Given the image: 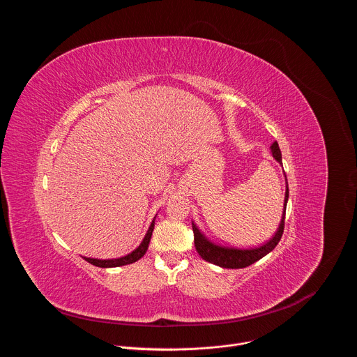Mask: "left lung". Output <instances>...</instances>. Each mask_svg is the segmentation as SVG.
<instances>
[{
  "mask_svg": "<svg viewBox=\"0 0 357 357\" xmlns=\"http://www.w3.org/2000/svg\"><path fill=\"white\" fill-rule=\"evenodd\" d=\"M271 152H273V157L275 158V161L282 164L281 151H280V146H278L277 141L273 142ZM285 179H287V176H285ZM288 195H289V192H288V182H287L285 199H284V212H282L280 226H278L274 237L270 238L266 244H263L260 247L236 248V247H226V245L216 244V243L211 241L205 234H203L197 229V226L192 222V229H193V236H195V247H196V251L199 252V256L203 260H206L212 264H216V266L223 267V268H231V270L233 268L248 267L256 261H259L260 259H263L264 256H267L270 251H273L275 248V245L278 244V241L281 240V236L284 233V222H285V209H287Z\"/></svg>",
  "mask_w": 357,
  "mask_h": 357,
  "instance_id": "8db88e82",
  "label": "left lung"
}]
</instances>
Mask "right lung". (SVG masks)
Returning <instances> with one entry per match:
<instances>
[{
    "label": "right lung",
    "instance_id": "add662e5",
    "mask_svg": "<svg viewBox=\"0 0 357 357\" xmlns=\"http://www.w3.org/2000/svg\"><path fill=\"white\" fill-rule=\"evenodd\" d=\"M154 225H155V218L154 220H152L144 240L141 241V244L134 250L131 251L130 254H127V256L124 257H120V259H112V260H98V259H90V257H83L87 263L96 266V267H101V268H112V267H120V266H127V264H132L135 261H138L144 254L148 250V244H149V240H151V236H152V231H154Z\"/></svg>",
    "mask_w": 357,
    "mask_h": 357
}]
</instances>
